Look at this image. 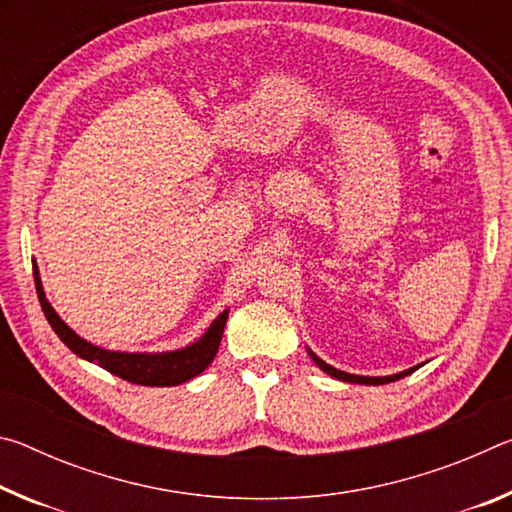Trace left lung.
<instances>
[{"label": "left lung", "instance_id": "left-lung-1", "mask_svg": "<svg viewBox=\"0 0 512 512\" xmlns=\"http://www.w3.org/2000/svg\"><path fill=\"white\" fill-rule=\"evenodd\" d=\"M307 354L311 357V361L316 363V366L323 370V372H327L329 377H334V379H341V381H348V384H366V386H379V384H391V381H397V379H402V377H406V375H411L413 370H418L420 366H413V368H409V370H402V372H395V375H386V377H366V375H352V372H345V370H339V368H334V366H329V363H325L323 359L320 357H316L314 352H311L309 348H307Z\"/></svg>", "mask_w": 512, "mask_h": 512}]
</instances>
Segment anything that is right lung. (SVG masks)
<instances>
[{"label":"right lung","instance_id":"right-lung-1","mask_svg":"<svg viewBox=\"0 0 512 512\" xmlns=\"http://www.w3.org/2000/svg\"><path fill=\"white\" fill-rule=\"evenodd\" d=\"M33 280H36L40 307L45 311L51 329H54L58 339L63 341L67 348L76 354V357L90 363H97L99 368L112 372V375L140 386H178V384H185L189 379H194L196 375H201V372L210 366L212 359L216 357V350H219L221 345L223 327L228 323V314H230V309H223L221 314L212 320V325L205 329L201 339H196L194 343H189L180 350H169V352L106 350L81 339V336L56 314V309L51 307V302L45 296V289H42L36 259H33Z\"/></svg>","mask_w":512,"mask_h":512}]
</instances>
